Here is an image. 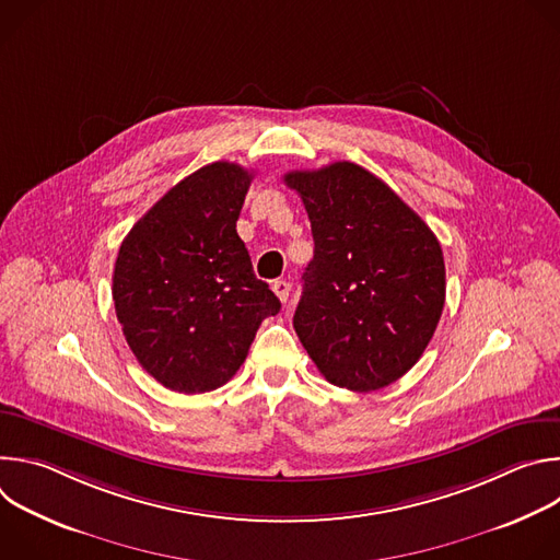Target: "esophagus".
<instances>
[{"label":"esophagus","mask_w":560,"mask_h":560,"mask_svg":"<svg viewBox=\"0 0 560 560\" xmlns=\"http://www.w3.org/2000/svg\"><path fill=\"white\" fill-rule=\"evenodd\" d=\"M272 290H275V294L279 296V301H281V303H285V301H288V296H290L292 285H290V281H285V279H277V281L272 283Z\"/></svg>","instance_id":"1"}]
</instances>
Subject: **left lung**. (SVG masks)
<instances>
[{
  "mask_svg": "<svg viewBox=\"0 0 560 560\" xmlns=\"http://www.w3.org/2000/svg\"><path fill=\"white\" fill-rule=\"evenodd\" d=\"M314 259L294 330L330 383L352 392L401 378L428 348L445 303L443 250L425 221L365 168L292 171Z\"/></svg>",
  "mask_w": 560,
  "mask_h": 560,
  "instance_id": "8db88e82",
  "label": "left lung"
}]
</instances>
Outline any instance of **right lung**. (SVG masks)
<instances>
[{
    "instance_id": "add662e5",
    "label": "right lung",
    "mask_w": 560,
    "mask_h": 560,
    "mask_svg": "<svg viewBox=\"0 0 560 560\" xmlns=\"http://www.w3.org/2000/svg\"><path fill=\"white\" fill-rule=\"evenodd\" d=\"M253 171L214 162L182 179L126 234L113 301L141 368L168 389L228 383L281 301L253 272L236 219Z\"/></svg>"
}]
</instances>
